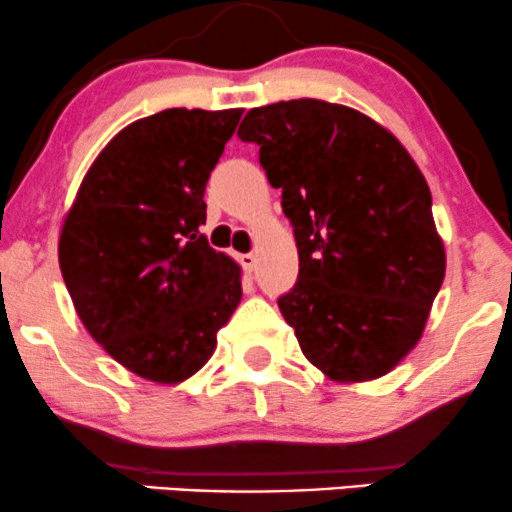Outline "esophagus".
<instances>
[{
	"instance_id": "1",
	"label": "esophagus",
	"mask_w": 512,
	"mask_h": 512,
	"mask_svg": "<svg viewBox=\"0 0 512 512\" xmlns=\"http://www.w3.org/2000/svg\"><path fill=\"white\" fill-rule=\"evenodd\" d=\"M238 260H240V264H243V269L248 274L257 267V255H255V252H245V255H240Z\"/></svg>"
}]
</instances>
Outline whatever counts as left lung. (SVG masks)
Listing matches in <instances>:
<instances>
[{
  "label": "left lung",
  "mask_w": 512,
  "mask_h": 512,
  "mask_svg": "<svg viewBox=\"0 0 512 512\" xmlns=\"http://www.w3.org/2000/svg\"><path fill=\"white\" fill-rule=\"evenodd\" d=\"M238 137L260 146L293 226L298 281L279 310L305 358L334 383L390 373L445 279L424 173L383 125L317 98L252 108Z\"/></svg>",
  "instance_id": "8db88e82"
}]
</instances>
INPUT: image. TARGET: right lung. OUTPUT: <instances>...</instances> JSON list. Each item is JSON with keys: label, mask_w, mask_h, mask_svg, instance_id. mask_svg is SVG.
I'll return each mask as SVG.
<instances>
[{"label": "right lung", "mask_w": 512, "mask_h": 512, "mask_svg": "<svg viewBox=\"0 0 512 512\" xmlns=\"http://www.w3.org/2000/svg\"><path fill=\"white\" fill-rule=\"evenodd\" d=\"M243 110L170 108L110 139L60 231V269L84 327L151 383L195 375L216 349L243 286L209 248L204 187Z\"/></svg>", "instance_id": "add662e5"}]
</instances>
